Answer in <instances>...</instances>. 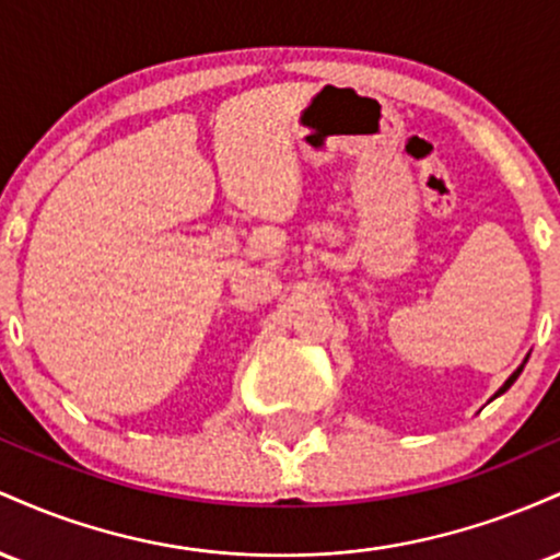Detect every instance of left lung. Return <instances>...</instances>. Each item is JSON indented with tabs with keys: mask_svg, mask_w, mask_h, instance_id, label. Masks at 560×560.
<instances>
[{
	"mask_svg": "<svg viewBox=\"0 0 560 560\" xmlns=\"http://www.w3.org/2000/svg\"><path fill=\"white\" fill-rule=\"evenodd\" d=\"M522 369H524V365H522ZM522 369H518V371H513V376H511V378H508V382L503 384V387H500V392H498V395H503V392H505L508 387H511V384H513V382H516V378H518V374H522ZM498 395H494V397H498Z\"/></svg>",
	"mask_w": 560,
	"mask_h": 560,
	"instance_id": "left-lung-1",
	"label": "left lung"
}]
</instances>
